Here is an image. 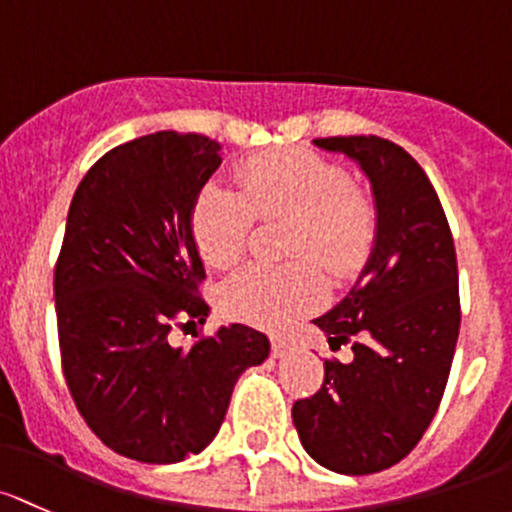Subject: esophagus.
Masks as SVG:
<instances>
[{
	"instance_id": "esophagus-1",
	"label": "esophagus",
	"mask_w": 512,
	"mask_h": 512,
	"mask_svg": "<svg viewBox=\"0 0 512 512\" xmlns=\"http://www.w3.org/2000/svg\"><path fill=\"white\" fill-rule=\"evenodd\" d=\"M292 353V343L287 338H272V355L274 358H287Z\"/></svg>"
}]
</instances>
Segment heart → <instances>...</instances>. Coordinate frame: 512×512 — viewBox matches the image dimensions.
Returning a JSON list of instances; mask_svg holds the SVG:
<instances>
[{"mask_svg":"<svg viewBox=\"0 0 512 512\" xmlns=\"http://www.w3.org/2000/svg\"><path fill=\"white\" fill-rule=\"evenodd\" d=\"M255 218H292L287 252L314 255L328 272L351 274L378 240V208L336 161L309 149H272L242 161L238 191L211 181L191 208V235L211 267L240 260ZM326 282L306 257L284 267L247 265L220 289L230 319L282 331L324 304Z\"/></svg>","mask_w":512,"mask_h":512,"instance_id":"heart-1","label":"heart"}]
</instances>
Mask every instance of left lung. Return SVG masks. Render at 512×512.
<instances>
[{"instance_id": "obj_1", "label": "left lung", "mask_w": 512, "mask_h": 512, "mask_svg": "<svg viewBox=\"0 0 512 512\" xmlns=\"http://www.w3.org/2000/svg\"><path fill=\"white\" fill-rule=\"evenodd\" d=\"M314 144L358 161L378 240L346 299L314 319L331 348L355 338L353 360H324V383L294 402L292 419L311 459L365 476L405 459L439 410L461 326L456 250L432 181L405 149L375 134Z\"/></svg>"}]
</instances>
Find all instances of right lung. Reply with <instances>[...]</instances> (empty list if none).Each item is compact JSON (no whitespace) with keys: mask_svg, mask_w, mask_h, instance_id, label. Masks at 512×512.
I'll return each instance as SVG.
<instances>
[{"mask_svg":"<svg viewBox=\"0 0 512 512\" xmlns=\"http://www.w3.org/2000/svg\"><path fill=\"white\" fill-rule=\"evenodd\" d=\"M218 152L203 134L157 132L102 154L75 188L53 272L75 407L102 444L142 464L206 449L240 375L270 355L245 324L188 351L171 343V328L208 316L191 208Z\"/></svg>","mask_w":512,"mask_h":512,"instance_id":"obj_1","label":"right lung"}]
</instances>
